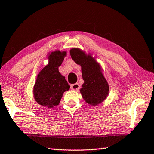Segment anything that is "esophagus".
<instances>
[{
	"label": "esophagus",
	"instance_id": "obj_1",
	"mask_svg": "<svg viewBox=\"0 0 154 154\" xmlns=\"http://www.w3.org/2000/svg\"><path fill=\"white\" fill-rule=\"evenodd\" d=\"M80 88V86L79 83H75V84H73L71 85V89L72 90L77 91V90H79Z\"/></svg>",
	"mask_w": 154,
	"mask_h": 154
}]
</instances>
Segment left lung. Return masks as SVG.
Returning a JSON list of instances; mask_svg holds the SVG:
<instances>
[{
	"label": "left lung",
	"instance_id": "obj_1",
	"mask_svg": "<svg viewBox=\"0 0 154 154\" xmlns=\"http://www.w3.org/2000/svg\"><path fill=\"white\" fill-rule=\"evenodd\" d=\"M70 55L75 63L82 68V76L84 84L80 89L83 99L91 105L100 104L106 98L109 87L104 75L100 71V67L89 55L78 48L70 50Z\"/></svg>",
	"mask_w": 154,
	"mask_h": 154
}]
</instances>
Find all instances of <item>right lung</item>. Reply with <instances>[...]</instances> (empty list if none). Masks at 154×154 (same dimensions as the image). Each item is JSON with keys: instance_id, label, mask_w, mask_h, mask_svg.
I'll use <instances>...</instances> for the list:
<instances>
[{"instance_id": "1", "label": "right lung", "mask_w": 154, "mask_h": 154, "mask_svg": "<svg viewBox=\"0 0 154 154\" xmlns=\"http://www.w3.org/2000/svg\"><path fill=\"white\" fill-rule=\"evenodd\" d=\"M66 52L59 50L51 52L49 64L43 68L37 77L33 94L39 104L47 108L59 105L63 93L69 89V85L62 76L58 67L62 63Z\"/></svg>"}]
</instances>
